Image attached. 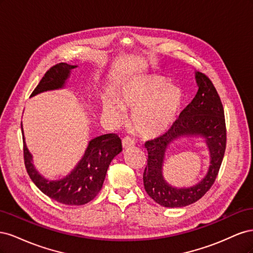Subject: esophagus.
<instances>
[{
  "label": "esophagus",
  "instance_id": "1",
  "mask_svg": "<svg viewBox=\"0 0 253 253\" xmlns=\"http://www.w3.org/2000/svg\"><path fill=\"white\" fill-rule=\"evenodd\" d=\"M122 147H124V149L132 148L134 147V141L129 138V137H125V138L122 139Z\"/></svg>",
  "mask_w": 253,
  "mask_h": 253
}]
</instances>
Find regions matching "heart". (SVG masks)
<instances>
[{"instance_id": "b5f03b06", "label": "heart", "mask_w": 253, "mask_h": 253, "mask_svg": "<svg viewBox=\"0 0 253 253\" xmlns=\"http://www.w3.org/2000/svg\"><path fill=\"white\" fill-rule=\"evenodd\" d=\"M121 105L108 100L106 112L120 119L124 108L134 112L132 124L135 131L143 138H157L175 125L185 104L182 91L172 86L159 76H144L124 86L120 94Z\"/></svg>"}]
</instances>
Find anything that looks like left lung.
I'll use <instances>...</instances> for the list:
<instances>
[{
    "label": "left lung",
    "mask_w": 253,
    "mask_h": 253,
    "mask_svg": "<svg viewBox=\"0 0 253 253\" xmlns=\"http://www.w3.org/2000/svg\"><path fill=\"white\" fill-rule=\"evenodd\" d=\"M198 90L175 125L163 136L145 142L148 166L143 173V185L153 201L167 208H180L197 202L215 181L226 150V124L224 108L211 80L195 72ZM201 135L205 138L211 153V166L205 177L189 188H175L163 178L164 158L178 140Z\"/></svg>",
    "instance_id": "left-lung-1"
}]
</instances>
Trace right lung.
<instances>
[{"label": "right lung", "instance_id": "right-lung-1", "mask_svg": "<svg viewBox=\"0 0 253 253\" xmlns=\"http://www.w3.org/2000/svg\"><path fill=\"white\" fill-rule=\"evenodd\" d=\"M77 65L59 63L50 67L38 84L30 97L43 91L63 88L71 72ZM24 163L30 179L42 192L58 203L80 206L94 200L101 190L106 171L114 157L122 151L121 139L117 134H105L88 141V145L78 165L62 179L51 180L42 176L33 164L23 133Z\"/></svg>", "mask_w": 253, "mask_h": 253}]
</instances>
